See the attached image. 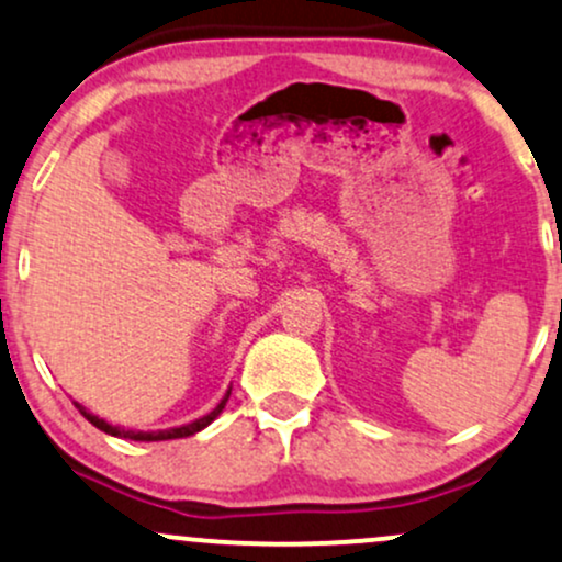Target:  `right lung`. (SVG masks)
Listing matches in <instances>:
<instances>
[{"instance_id":"add662e5","label":"right lung","mask_w":562,"mask_h":562,"mask_svg":"<svg viewBox=\"0 0 562 562\" xmlns=\"http://www.w3.org/2000/svg\"><path fill=\"white\" fill-rule=\"evenodd\" d=\"M229 390H233V387H229ZM229 390L225 392V397H222V401L216 403V408L209 411L206 416L195 418V422H191V424H180V427L159 429V431H135V429H120V427H112V424H106L104 418L93 416L91 411H86L83 405H80V403H76V405H78L80 414H83V416L88 418V422L93 424V427L101 429V431H106V435L120 437V439H135V442H161V439H180V437H191V435H195V431L206 429L209 424H212L214 418L222 414V408H225V405H227V401H229Z\"/></svg>"}]
</instances>
